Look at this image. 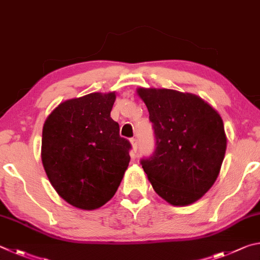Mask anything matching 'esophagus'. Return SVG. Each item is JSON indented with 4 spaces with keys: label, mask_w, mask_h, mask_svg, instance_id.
<instances>
[{
    "label": "esophagus",
    "mask_w": 260,
    "mask_h": 260,
    "mask_svg": "<svg viewBox=\"0 0 260 260\" xmlns=\"http://www.w3.org/2000/svg\"><path fill=\"white\" fill-rule=\"evenodd\" d=\"M130 143H131V145H133L134 152H137V149H138V139L137 138H131L130 139Z\"/></svg>",
    "instance_id": "34e87169"
}]
</instances>
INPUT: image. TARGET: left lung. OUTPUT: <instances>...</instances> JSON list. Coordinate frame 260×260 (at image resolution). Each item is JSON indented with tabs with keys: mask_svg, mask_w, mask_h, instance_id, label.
Here are the masks:
<instances>
[{
	"mask_svg": "<svg viewBox=\"0 0 260 260\" xmlns=\"http://www.w3.org/2000/svg\"><path fill=\"white\" fill-rule=\"evenodd\" d=\"M137 92L155 137L153 154L140 160L154 190L172 206L198 201L216 181L225 156L220 115L195 94L144 88Z\"/></svg>",
	"mask_w": 260,
	"mask_h": 260,
	"instance_id": "1",
	"label": "left lung"
}]
</instances>
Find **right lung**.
<instances>
[{
	"instance_id": "obj_1",
	"label": "right lung",
	"mask_w": 260,
	"mask_h": 260,
	"mask_svg": "<svg viewBox=\"0 0 260 260\" xmlns=\"http://www.w3.org/2000/svg\"><path fill=\"white\" fill-rule=\"evenodd\" d=\"M114 102V92L66 100L43 125L45 174L66 202L83 210L114 197L130 162L131 144L111 117Z\"/></svg>"
}]
</instances>
